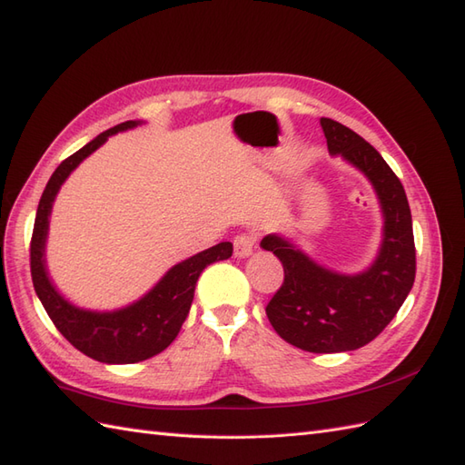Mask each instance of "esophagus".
Here are the masks:
<instances>
[{
  "mask_svg": "<svg viewBox=\"0 0 465 465\" xmlns=\"http://www.w3.org/2000/svg\"><path fill=\"white\" fill-rule=\"evenodd\" d=\"M252 248H254V236L252 234H239L234 239V256L236 258L251 256Z\"/></svg>",
  "mask_w": 465,
  "mask_h": 465,
  "instance_id": "1",
  "label": "esophagus"
}]
</instances>
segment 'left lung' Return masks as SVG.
Instances as JSON below:
<instances>
[{
    "label": "left lung",
    "mask_w": 465,
    "mask_h": 465,
    "mask_svg": "<svg viewBox=\"0 0 465 465\" xmlns=\"http://www.w3.org/2000/svg\"><path fill=\"white\" fill-rule=\"evenodd\" d=\"M331 155H341L372 185L382 213V239L371 266L341 274L305 254L284 234L260 242L284 266V284L266 305L276 333L310 353H343L372 341L401 310L414 284L412 214L401 179L369 142L343 124L322 118Z\"/></svg>",
    "instance_id": "1"
}]
</instances>
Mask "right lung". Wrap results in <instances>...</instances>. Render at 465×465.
<instances>
[{
    "instance_id": "add662e5",
    "label": "right lung",
    "mask_w": 465,
    "mask_h": 465,
    "mask_svg": "<svg viewBox=\"0 0 465 465\" xmlns=\"http://www.w3.org/2000/svg\"><path fill=\"white\" fill-rule=\"evenodd\" d=\"M140 124V120H128L102 132L54 169L41 195L31 236V278L45 312L49 313L56 330L66 337V341L86 357L108 365L138 363L172 345L191 310L201 272L217 260L232 256L231 242L211 246L169 268L163 278L140 300L112 312L78 308L54 288L47 272L45 246H47L49 219L56 193L66 177L110 135L132 130Z\"/></svg>"
}]
</instances>
